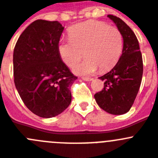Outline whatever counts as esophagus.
Masks as SVG:
<instances>
[{
  "label": "esophagus",
  "mask_w": 158,
  "mask_h": 158,
  "mask_svg": "<svg viewBox=\"0 0 158 158\" xmlns=\"http://www.w3.org/2000/svg\"><path fill=\"white\" fill-rule=\"evenodd\" d=\"M82 79L85 81H92L93 80V79H92V78H89V77H82Z\"/></svg>",
  "instance_id": "esophagus-1"
}]
</instances>
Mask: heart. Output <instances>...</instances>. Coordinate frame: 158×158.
<instances>
[{
    "mask_svg": "<svg viewBox=\"0 0 158 158\" xmlns=\"http://www.w3.org/2000/svg\"><path fill=\"white\" fill-rule=\"evenodd\" d=\"M69 39H60L57 50L67 66L73 68L83 56L85 60L74 72L89 75L98 68L106 72L114 66L121 55L123 35L116 27L103 21L89 20L76 24L69 31Z\"/></svg>",
    "mask_w": 158,
    "mask_h": 158,
    "instance_id": "obj_1",
    "label": "heart"
}]
</instances>
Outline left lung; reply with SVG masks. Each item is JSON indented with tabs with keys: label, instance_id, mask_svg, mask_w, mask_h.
<instances>
[{
	"label": "left lung",
	"instance_id": "8db88e82",
	"mask_svg": "<svg viewBox=\"0 0 158 158\" xmlns=\"http://www.w3.org/2000/svg\"><path fill=\"white\" fill-rule=\"evenodd\" d=\"M123 35L122 55L110 72L99 77L104 88L94 94L97 103L107 113L121 115L127 113L134 103L142 82L143 56L135 35L119 17L108 15Z\"/></svg>",
	"mask_w": 158,
	"mask_h": 158
}]
</instances>
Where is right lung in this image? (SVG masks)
<instances>
[{"mask_svg": "<svg viewBox=\"0 0 158 158\" xmlns=\"http://www.w3.org/2000/svg\"><path fill=\"white\" fill-rule=\"evenodd\" d=\"M64 31L57 21L38 19L21 34L13 51L14 82L24 105L37 116H57L72 102L77 79L57 50Z\"/></svg>", "mask_w": 158, "mask_h": 158, "instance_id": "obj_1", "label": "right lung"}]
</instances>
